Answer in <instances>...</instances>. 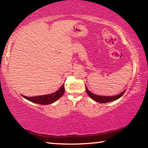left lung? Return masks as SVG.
Listing matches in <instances>:
<instances>
[{
  "instance_id": "1",
  "label": "left lung",
  "mask_w": 148,
  "mask_h": 148,
  "mask_svg": "<svg viewBox=\"0 0 148 148\" xmlns=\"http://www.w3.org/2000/svg\"><path fill=\"white\" fill-rule=\"evenodd\" d=\"M86 89L87 93L88 94L89 96L91 97L92 100H94V101H95L97 102H100V103H106V102L116 101V100L120 98V97H122L123 95L125 92V91H123L121 93H120L118 95H116V96H114V97H104V96L102 97V96H98V95L92 94V92H90L89 90L87 89L86 86Z\"/></svg>"
}]
</instances>
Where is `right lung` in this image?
Wrapping results in <instances>:
<instances>
[{
	"instance_id": "add662e5",
	"label": "right lung",
	"mask_w": 148,
	"mask_h": 148,
	"mask_svg": "<svg viewBox=\"0 0 148 148\" xmlns=\"http://www.w3.org/2000/svg\"><path fill=\"white\" fill-rule=\"evenodd\" d=\"M64 92V84L60 87L58 91L53 92L52 94L41 95V96H36V97H25L22 95L25 99H26L29 101L40 104H50L53 102L57 101L60 97L63 95Z\"/></svg>"
}]
</instances>
